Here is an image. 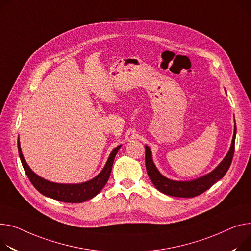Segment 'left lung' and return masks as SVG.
Wrapping results in <instances>:
<instances>
[{"mask_svg": "<svg viewBox=\"0 0 251 251\" xmlns=\"http://www.w3.org/2000/svg\"><path fill=\"white\" fill-rule=\"evenodd\" d=\"M235 137H236V124L234 126V134H233L230 149L228 153L226 154V156L224 157V159L221 161V163L210 174L189 181H177V180H173L163 176L158 172L156 166L153 163L151 150H150V148L147 145H145V165H146L147 175L149 178L151 179L154 187L159 192L165 195L173 196V197H179V198H193V197L201 195L202 193L209 190L214 183H216L219 179H221L229 170L233 155H234Z\"/></svg>", "mask_w": 251, "mask_h": 251, "instance_id": "left-lung-1", "label": "left lung"}]
</instances>
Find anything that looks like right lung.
I'll return each instance as SVG.
<instances>
[{"label": "right lung", "instance_id": "add662e5", "mask_svg": "<svg viewBox=\"0 0 251 251\" xmlns=\"http://www.w3.org/2000/svg\"><path fill=\"white\" fill-rule=\"evenodd\" d=\"M121 145L117 146L111 152L103 171L93 179L81 183H56L46 180L33 173L28 166L22 154L20 142L18 140V151L23 169L34 188L42 195L64 203H81L97 196L102 191L109 179L114 158Z\"/></svg>", "mask_w": 251, "mask_h": 251}]
</instances>
